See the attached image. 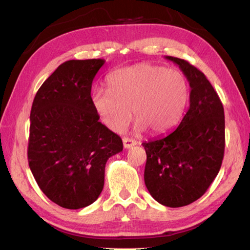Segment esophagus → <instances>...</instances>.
<instances>
[{
    "instance_id": "obj_1",
    "label": "esophagus",
    "mask_w": 250,
    "mask_h": 250,
    "mask_svg": "<svg viewBox=\"0 0 250 250\" xmlns=\"http://www.w3.org/2000/svg\"><path fill=\"white\" fill-rule=\"evenodd\" d=\"M122 142H124V146L125 149H130V147H132L133 146L137 145V140H134V139H130V138H124L122 139Z\"/></svg>"
}]
</instances>
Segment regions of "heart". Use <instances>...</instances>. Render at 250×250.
I'll return each instance as SVG.
<instances>
[{
    "label": "heart",
    "instance_id": "heart-1",
    "mask_svg": "<svg viewBox=\"0 0 250 250\" xmlns=\"http://www.w3.org/2000/svg\"><path fill=\"white\" fill-rule=\"evenodd\" d=\"M108 87L92 91L91 104L100 120L115 132L129 124L130 108L137 119L135 130L167 132L179 122L188 98V83L180 71L146 62L113 71Z\"/></svg>",
    "mask_w": 250,
    "mask_h": 250
}]
</instances>
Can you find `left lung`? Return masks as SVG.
<instances>
[{"label": "left lung", "instance_id": "obj_1", "mask_svg": "<svg viewBox=\"0 0 250 250\" xmlns=\"http://www.w3.org/2000/svg\"><path fill=\"white\" fill-rule=\"evenodd\" d=\"M166 58L188 79L189 108L175 130L142 143L145 183L160 204L182 207L204 195L218 174L225 150V117L217 92L201 70L184 59Z\"/></svg>", "mask_w": 250, "mask_h": 250}]
</instances>
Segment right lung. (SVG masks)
<instances>
[{
    "mask_svg": "<svg viewBox=\"0 0 250 250\" xmlns=\"http://www.w3.org/2000/svg\"><path fill=\"white\" fill-rule=\"evenodd\" d=\"M104 64L100 58L65 62L33 101L28 166L42 192L64 208L92 204L104 188L108 159L124 149L91 104V84Z\"/></svg>",
    "mask_w": 250,
    "mask_h": 250,
    "instance_id": "right-lung-1",
    "label": "right lung"
}]
</instances>
